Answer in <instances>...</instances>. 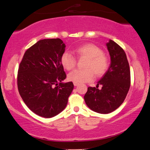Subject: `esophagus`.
<instances>
[{
    "instance_id": "esophagus-1",
    "label": "esophagus",
    "mask_w": 150,
    "mask_h": 150,
    "mask_svg": "<svg viewBox=\"0 0 150 150\" xmlns=\"http://www.w3.org/2000/svg\"><path fill=\"white\" fill-rule=\"evenodd\" d=\"M79 83H77V82H73V84H74V86H75L79 85Z\"/></svg>"
}]
</instances>
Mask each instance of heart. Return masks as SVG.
<instances>
[{"label": "heart", "instance_id": "heart-1", "mask_svg": "<svg viewBox=\"0 0 150 150\" xmlns=\"http://www.w3.org/2000/svg\"><path fill=\"white\" fill-rule=\"evenodd\" d=\"M79 58H86L84 69H75L68 75V79L77 83L88 82L94 79V74L101 77L107 71L109 67L108 58L101 48L92 43H87L75 49ZM61 63L67 70L74 69L77 59L69 52L66 51L61 56Z\"/></svg>", "mask_w": 150, "mask_h": 150}]
</instances>
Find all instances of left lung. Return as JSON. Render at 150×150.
<instances>
[{
  "mask_svg": "<svg viewBox=\"0 0 150 150\" xmlns=\"http://www.w3.org/2000/svg\"><path fill=\"white\" fill-rule=\"evenodd\" d=\"M111 64L96 87H88L84 96L87 106L95 112L107 114L124 102L130 86V71L125 51L112 40L106 44ZM99 85L102 88L99 89Z\"/></svg>",
  "mask_w": 150,
  "mask_h": 150,
  "instance_id": "left-lung-1",
  "label": "left lung"
}]
</instances>
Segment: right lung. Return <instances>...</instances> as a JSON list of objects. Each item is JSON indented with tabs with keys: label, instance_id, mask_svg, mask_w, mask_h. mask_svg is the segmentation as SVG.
Returning <instances> with one entry per match:
<instances>
[{
	"label": "right lung",
	"instance_id": "1",
	"mask_svg": "<svg viewBox=\"0 0 150 150\" xmlns=\"http://www.w3.org/2000/svg\"><path fill=\"white\" fill-rule=\"evenodd\" d=\"M65 45L60 39L40 40L25 51L18 71L19 93L33 112L42 117L58 115L66 107L72 82L61 63Z\"/></svg>",
	"mask_w": 150,
	"mask_h": 150
}]
</instances>
